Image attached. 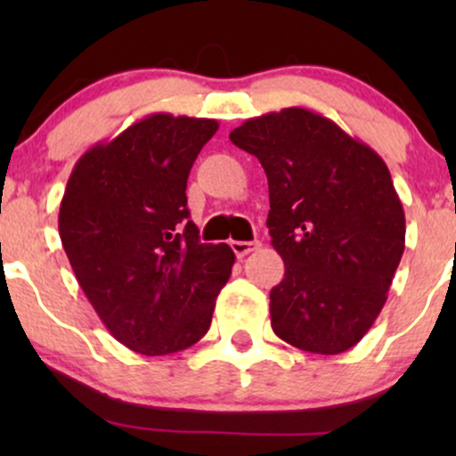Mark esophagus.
<instances>
[{"label": "esophagus", "mask_w": 456, "mask_h": 456, "mask_svg": "<svg viewBox=\"0 0 456 456\" xmlns=\"http://www.w3.org/2000/svg\"><path fill=\"white\" fill-rule=\"evenodd\" d=\"M232 248H233V253L238 255V257H246V255L248 253H253V250H257L259 248V242H240V240H232Z\"/></svg>", "instance_id": "34e87169"}]
</instances>
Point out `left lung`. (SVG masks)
Here are the masks:
<instances>
[{"instance_id":"1","label":"left lung","mask_w":456,"mask_h":456,"mask_svg":"<svg viewBox=\"0 0 456 456\" xmlns=\"http://www.w3.org/2000/svg\"><path fill=\"white\" fill-rule=\"evenodd\" d=\"M229 139L268 175L265 224L285 261L270 291L272 330L305 352H347L384 308L405 250V212L388 167L305 107L246 119Z\"/></svg>"}]
</instances>
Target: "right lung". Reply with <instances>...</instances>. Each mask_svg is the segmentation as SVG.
<instances>
[{
  "label": "right lung",
  "mask_w": 456,
  "mask_h": 456,
  "mask_svg": "<svg viewBox=\"0 0 456 456\" xmlns=\"http://www.w3.org/2000/svg\"><path fill=\"white\" fill-rule=\"evenodd\" d=\"M216 119L151 113L87 150L68 177L60 238L109 332L133 352L167 355L210 330L235 261L201 244L186 182Z\"/></svg>",
  "instance_id": "obj_1"
}]
</instances>
